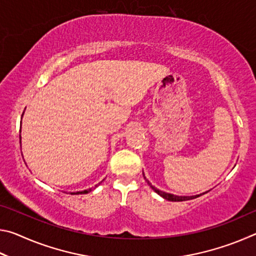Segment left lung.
I'll use <instances>...</instances> for the list:
<instances>
[{
  "instance_id": "left-lung-1",
  "label": "left lung",
  "mask_w": 256,
  "mask_h": 256,
  "mask_svg": "<svg viewBox=\"0 0 256 256\" xmlns=\"http://www.w3.org/2000/svg\"><path fill=\"white\" fill-rule=\"evenodd\" d=\"M144 178H146V177H144ZM146 180L148 182V184L151 186V188H152L156 193H158L160 196H162L164 198H166V200H168V201H175V202L176 201L177 202H180V201H188V200H192V198H196L198 196H174V194L162 192V190L156 188L154 185H151V183H150L148 180Z\"/></svg>"
}]
</instances>
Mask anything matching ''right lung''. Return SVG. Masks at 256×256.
<instances>
[{
    "instance_id": "right-lung-1",
    "label": "right lung",
    "mask_w": 256,
    "mask_h": 256,
    "mask_svg": "<svg viewBox=\"0 0 256 256\" xmlns=\"http://www.w3.org/2000/svg\"><path fill=\"white\" fill-rule=\"evenodd\" d=\"M97 186V185H96ZM92 188H88V190H81V192H76V193H71V194H86V193H89L92 192Z\"/></svg>"
}]
</instances>
